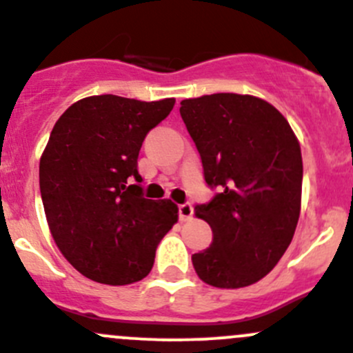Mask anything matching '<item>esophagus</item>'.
<instances>
[{
	"label": "esophagus",
	"mask_w": 353,
	"mask_h": 353,
	"mask_svg": "<svg viewBox=\"0 0 353 353\" xmlns=\"http://www.w3.org/2000/svg\"><path fill=\"white\" fill-rule=\"evenodd\" d=\"M191 216H193V206H191V203H183V205H179V220L181 222L191 220Z\"/></svg>",
	"instance_id": "obj_1"
}]
</instances>
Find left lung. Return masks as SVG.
Instances as JSON below:
<instances>
[{
    "mask_svg": "<svg viewBox=\"0 0 353 353\" xmlns=\"http://www.w3.org/2000/svg\"><path fill=\"white\" fill-rule=\"evenodd\" d=\"M181 117L219 193L196 205L213 243L191 256L198 276L241 288L268 275L292 243L301 213L302 155L290 124L252 95L212 94L181 102Z\"/></svg>",
    "mask_w": 353,
    "mask_h": 353,
    "instance_id": "1",
    "label": "left lung"
}]
</instances>
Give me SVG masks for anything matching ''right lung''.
<instances>
[{
    "instance_id": "1",
    "label": "right lung",
    "mask_w": 353,
    "mask_h": 353,
    "mask_svg": "<svg viewBox=\"0 0 353 353\" xmlns=\"http://www.w3.org/2000/svg\"><path fill=\"white\" fill-rule=\"evenodd\" d=\"M176 101L94 95L56 121L39 165L56 245L87 279L128 285L150 273L155 249L177 222L170 199H147L138 154Z\"/></svg>"
}]
</instances>
